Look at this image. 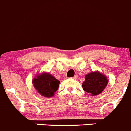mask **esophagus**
Wrapping results in <instances>:
<instances>
[{"mask_svg": "<svg viewBox=\"0 0 131 131\" xmlns=\"http://www.w3.org/2000/svg\"><path fill=\"white\" fill-rule=\"evenodd\" d=\"M72 78L73 79H77V75H75L74 77H72Z\"/></svg>", "mask_w": 131, "mask_h": 131, "instance_id": "34e87169", "label": "esophagus"}]
</instances>
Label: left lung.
<instances>
[{
    "label": "left lung",
    "instance_id": "8db88e82",
    "mask_svg": "<svg viewBox=\"0 0 131 131\" xmlns=\"http://www.w3.org/2000/svg\"><path fill=\"white\" fill-rule=\"evenodd\" d=\"M106 75L99 71L91 72L85 76V81L82 83V88L91 96L99 95L106 88L107 84Z\"/></svg>",
    "mask_w": 131,
    "mask_h": 131
}]
</instances>
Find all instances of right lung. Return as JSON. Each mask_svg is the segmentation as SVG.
Listing matches in <instances>:
<instances>
[{
	"label": "right lung",
	"mask_w": 131,
	"mask_h": 131,
	"mask_svg": "<svg viewBox=\"0 0 131 131\" xmlns=\"http://www.w3.org/2000/svg\"><path fill=\"white\" fill-rule=\"evenodd\" d=\"M59 81L49 73L38 74L32 80L34 87L38 92L45 97L50 98L54 96L58 90Z\"/></svg>",
	"instance_id": "obj_1"
}]
</instances>
